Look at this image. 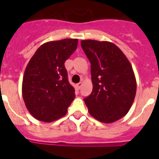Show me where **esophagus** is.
Returning <instances> with one entry per match:
<instances>
[{
	"mask_svg": "<svg viewBox=\"0 0 159 159\" xmlns=\"http://www.w3.org/2000/svg\"><path fill=\"white\" fill-rule=\"evenodd\" d=\"M81 86H82V83L80 82V83H78V84H77L76 85H75V88H76V89L79 90L81 88Z\"/></svg>",
	"mask_w": 159,
	"mask_h": 159,
	"instance_id": "1",
	"label": "esophagus"
}]
</instances>
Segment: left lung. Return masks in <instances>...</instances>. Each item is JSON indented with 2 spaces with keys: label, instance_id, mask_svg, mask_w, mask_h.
<instances>
[{
  "label": "left lung",
  "instance_id": "1",
  "mask_svg": "<svg viewBox=\"0 0 159 159\" xmlns=\"http://www.w3.org/2000/svg\"><path fill=\"white\" fill-rule=\"evenodd\" d=\"M81 45L91 63L92 92L84 98L90 115L112 123L129 112L136 94V79L124 53L108 41L83 40Z\"/></svg>",
  "mask_w": 159,
  "mask_h": 159
}]
</instances>
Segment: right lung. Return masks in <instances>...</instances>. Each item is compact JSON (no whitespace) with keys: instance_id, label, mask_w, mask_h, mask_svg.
<instances>
[{"instance_id":"obj_1","label":"right lung","mask_w":159,"mask_h":159,"mask_svg":"<svg viewBox=\"0 0 159 159\" xmlns=\"http://www.w3.org/2000/svg\"><path fill=\"white\" fill-rule=\"evenodd\" d=\"M78 39L44 43L28 62L22 82L24 102L37 120L51 122L65 116L75 98L65 62L78 47Z\"/></svg>"}]
</instances>
